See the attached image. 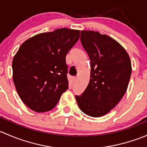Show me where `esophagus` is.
<instances>
[{"label": "esophagus", "mask_w": 147, "mask_h": 147, "mask_svg": "<svg viewBox=\"0 0 147 147\" xmlns=\"http://www.w3.org/2000/svg\"><path fill=\"white\" fill-rule=\"evenodd\" d=\"M76 80H77L76 77H73V78H72V81H73V82H75V81H76Z\"/></svg>", "instance_id": "obj_1"}]
</instances>
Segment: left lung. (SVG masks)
Returning <instances> with one entry per match:
<instances>
[{"mask_svg":"<svg viewBox=\"0 0 147 147\" xmlns=\"http://www.w3.org/2000/svg\"><path fill=\"white\" fill-rule=\"evenodd\" d=\"M80 40L90 57L91 72L86 90L75 98L82 112L99 117L110 112L125 94L131 60L125 49L107 35L82 30Z\"/></svg>","mask_w":147,"mask_h":147,"instance_id":"8db88e82","label":"left lung"}]
</instances>
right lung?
<instances>
[{
    "label": "right lung",
    "mask_w": 147,
    "mask_h": 147,
    "mask_svg": "<svg viewBox=\"0 0 147 147\" xmlns=\"http://www.w3.org/2000/svg\"><path fill=\"white\" fill-rule=\"evenodd\" d=\"M78 30L60 28L25 41L13 57V79L19 97L37 112L53 109L68 89L65 57L80 38Z\"/></svg>",
    "instance_id": "add662e5"
}]
</instances>
